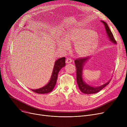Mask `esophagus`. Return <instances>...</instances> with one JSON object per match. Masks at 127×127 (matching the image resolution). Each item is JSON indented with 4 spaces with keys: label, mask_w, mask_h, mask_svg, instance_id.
<instances>
[{
    "label": "esophagus",
    "mask_w": 127,
    "mask_h": 127,
    "mask_svg": "<svg viewBox=\"0 0 127 127\" xmlns=\"http://www.w3.org/2000/svg\"><path fill=\"white\" fill-rule=\"evenodd\" d=\"M72 62V60L70 58H67L66 59V61H65V62L66 63H70L71 62Z\"/></svg>",
    "instance_id": "1"
}]
</instances>
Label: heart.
Instances as JSON below:
<instances>
[{"label": "heart", "instance_id": "b5f03b06", "mask_svg": "<svg viewBox=\"0 0 127 127\" xmlns=\"http://www.w3.org/2000/svg\"><path fill=\"white\" fill-rule=\"evenodd\" d=\"M65 42L61 47L65 49L68 46L75 44L76 52L81 56H88L94 51L98 45V39L95 32L90 29L78 28L72 29L66 34Z\"/></svg>", "mask_w": 127, "mask_h": 127}]
</instances>
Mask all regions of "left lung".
Listing matches in <instances>:
<instances>
[{"instance_id":"1","label":"left lung","mask_w":127,"mask_h":127,"mask_svg":"<svg viewBox=\"0 0 127 127\" xmlns=\"http://www.w3.org/2000/svg\"><path fill=\"white\" fill-rule=\"evenodd\" d=\"M101 22L104 24L105 30L107 33V35L113 43L116 44V41L115 39L114 36H113L112 32L111 31L108 24L104 21H101ZM89 58L87 57H81L77 58L75 60V63L76 67V73H77V82L78 85V87L83 93L86 94H95V93H98L103 89L105 86L109 84L110 81H108L107 83L98 87H93L85 83L84 82L82 79V67L85 62L87 61Z\"/></svg>"}]
</instances>
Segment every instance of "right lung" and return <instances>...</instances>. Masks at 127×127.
<instances>
[{
  "mask_svg": "<svg viewBox=\"0 0 127 127\" xmlns=\"http://www.w3.org/2000/svg\"><path fill=\"white\" fill-rule=\"evenodd\" d=\"M65 66V58L63 57L58 59L55 62L54 68H53V72L50 80L49 83L44 87L36 90H31L34 93L37 94H46L51 92L54 89L55 86L57 82L58 78V75L59 71L62 67Z\"/></svg>",
  "mask_w": 127,
  "mask_h": 127,
  "instance_id": "right-lung-1",
  "label": "right lung"
}]
</instances>
